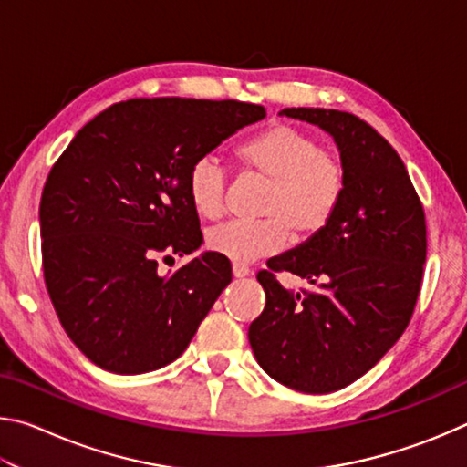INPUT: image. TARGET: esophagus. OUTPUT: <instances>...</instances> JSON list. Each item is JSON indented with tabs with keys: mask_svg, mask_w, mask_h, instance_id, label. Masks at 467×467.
<instances>
[{
	"mask_svg": "<svg viewBox=\"0 0 467 467\" xmlns=\"http://www.w3.org/2000/svg\"><path fill=\"white\" fill-rule=\"evenodd\" d=\"M249 274H251L249 265H244V264H233V275H234V278H244V275H249Z\"/></svg>",
	"mask_w": 467,
	"mask_h": 467,
	"instance_id": "obj_1",
	"label": "esophagus"
}]
</instances>
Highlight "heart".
Wrapping results in <instances>:
<instances>
[{
	"mask_svg": "<svg viewBox=\"0 0 467 467\" xmlns=\"http://www.w3.org/2000/svg\"><path fill=\"white\" fill-rule=\"evenodd\" d=\"M241 167L267 179L259 220H231L205 236L210 251L236 264L274 255L288 243H305L326 231L346 193V167L323 150L313 133L288 123L259 131L236 150ZM224 169L202 156L187 175V195L202 218H218L224 208Z\"/></svg>",
	"mask_w": 467,
	"mask_h": 467,
	"instance_id": "1",
	"label": "heart"
}]
</instances>
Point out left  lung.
Listing matches in <instances>:
<instances>
[{"instance_id": "left-lung-1", "label": "left lung", "mask_w": 467, "mask_h": 467, "mask_svg": "<svg viewBox=\"0 0 467 467\" xmlns=\"http://www.w3.org/2000/svg\"><path fill=\"white\" fill-rule=\"evenodd\" d=\"M319 125L346 167V193L326 231L267 262L257 274L265 306L249 326L267 375L303 393L342 389L373 368L412 319L426 262V220L406 164L357 115L284 109ZM275 271L314 288L292 293Z\"/></svg>"}]
</instances>
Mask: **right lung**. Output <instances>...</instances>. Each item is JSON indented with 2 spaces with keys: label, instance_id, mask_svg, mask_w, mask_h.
<instances>
[{
  "label": "right lung",
  "instance_id": "right-lung-1",
  "mask_svg": "<svg viewBox=\"0 0 467 467\" xmlns=\"http://www.w3.org/2000/svg\"><path fill=\"white\" fill-rule=\"evenodd\" d=\"M264 117L239 100L131 99L86 123L53 164L38 210L45 284L94 365L140 375L185 352L231 264L205 251L162 275L158 257L203 241L187 195L192 164Z\"/></svg>",
  "mask_w": 467,
  "mask_h": 467
}]
</instances>
